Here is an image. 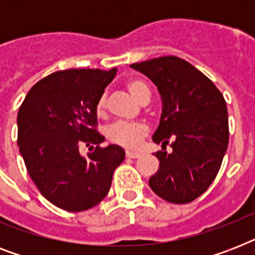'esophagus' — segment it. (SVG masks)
<instances>
[{
	"label": "esophagus",
	"mask_w": 255,
	"mask_h": 255,
	"mask_svg": "<svg viewBox=\"0 0 255 255\" xmlns=\"http://www.w3.org/2000/svg\"><path fill=\"white\" fill-rule=\"evenodd\" d=\"M126 156H127L128 159H137V157H140V153H137V152L127 151L126 152Z\"/></svg>",
	"instance_id": "esophagus-1"
}]
</instances>
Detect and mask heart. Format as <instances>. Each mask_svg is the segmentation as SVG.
Masks as SVG:
<instances>
[{
  "instance_id": "obj_1",
  "label": "heart",
  "mask_w": 255,
  "mask_h": 255,
  "mask_svg": "<svg viewBox=\"0 0 255 255\" xmlns=\"http://www.w3.org/2000/svg\"><path fill=\"white\" fill-rule=\"evenodd\" d=\"M127 88L128 91L131 92V95L139 102H143L145 98H149L148 86L143 82H128ZM106 108H107V96H106V94H103L96 103L98 115H104ZM148 133H149V129L145 124L128 123V122H116L106 129V136L111 143L122 145V147L128 148V149H135V148L139 147L141 141L147 137Z\"/></svg>"
}]
</instances>
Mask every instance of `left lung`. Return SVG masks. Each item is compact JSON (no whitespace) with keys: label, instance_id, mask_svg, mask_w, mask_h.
I'll return each mask as SVG.
<instances>
[{"label":"left lung","instance_id":"left-lung-1","mask_svg":"<svg viewBox=\"0 0 255 255\" xmlns=\"http://www.w3.org/2000/svg\"><path fill=\"white\" fill-rule=\"evenodd\" d=\"M131 67L149 78L163 99L153 135L163 151L155 153L160 167L149 186L168 202H192L213 182L228 148L225 99L209 78L181 58L160 57Z\"/></svg>","mask_w":255,"mask_h":255}]
</instances>
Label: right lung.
I'll use <instances>...</instances> for the list:
<instances>
[{"label": "right lung", "mask_w": 255, "mask_h": 255, "mask_svg": "<svg viewBox=\"0 0 255 255\" xmlns=\"http://www.w3.org/2000/svg\"><path fill=\"white\" fill-rule=\"evenodd\" d=\"M115 75L116 69L50 74L31 87L18 111L17 143L26 169L42 196L67 212L98 205L126 157L119 145L100 147L104 137L98 132L96 103ZM83 145L87 159L79 153Z\"/></svg>", "instance_id": "1"}]
</instances>
